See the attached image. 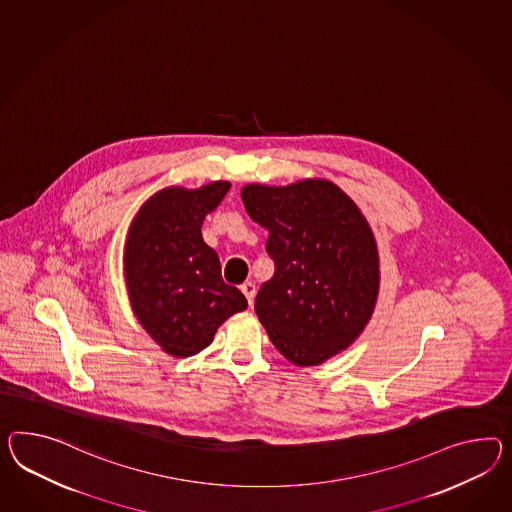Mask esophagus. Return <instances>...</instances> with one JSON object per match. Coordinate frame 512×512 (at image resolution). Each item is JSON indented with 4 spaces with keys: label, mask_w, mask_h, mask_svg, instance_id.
Listing matches in <instances>:
<instances>
[{
    "label": "esophagus",
    "mask_w": 512,
    "mask_h": 512,
    "mask_svg": "<svg viewBox=\"0 0 512 512\" xmlns=\"http://www.w3.org/2000/svg\"><path fill=\"white\" fill-rule=\"evenodd\" d=\"M241 291L245 293L247 301H249L250 306H252V302H254V297H256V286H254L252 282H245V284L241 286Z\"/></svg>",
    "instance_id": "34e87169"
}]
</instances>
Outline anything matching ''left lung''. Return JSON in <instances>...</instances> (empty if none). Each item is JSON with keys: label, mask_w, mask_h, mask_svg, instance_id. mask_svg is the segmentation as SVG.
<instances>
[{"label": "left lung", "mask_w": 512, "mask_h": 512, "mask_svg": "<svg viewBox=\"0 0 512 512\" xmlns=\"http://www.w3.org/2000/svg\"><path fill=\"white\" fill-rule=\"evenodd\" d=\"M245 210L269 237L275 275L254 310L295 366H319L366 328L379 295V252L366 217L338 185L301 180L241 189Z\"/></svg>", "instance_id": "obj_1"}]
</instances>
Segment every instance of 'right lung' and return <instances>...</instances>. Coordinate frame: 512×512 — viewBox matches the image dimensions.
<instances>
[{
	"mask_svg": "<svg viewBox=\"0 0 512 512\" xmlns=\"http://www.w3.org/2000/svg\"><path fill=\"white\" fill-rule=\"evenodd\" d=\"M228 189V182L161 189L146 200L128 232L124 273L133 314L176 358L206 349L217 328L247 308L245 295L224 284L219 256L200 230Z\"/></svg>",
	"mask_w": 512,
	"mask_h": 512,
	"instance_id": "obj_1",
	"label": "right lung"
}]
</instances>
